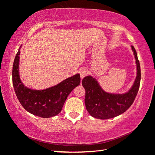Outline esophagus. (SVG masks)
I'll return each mask as SVG.
<instances>
[{
  "label": "esophagus",
  "mask_w": 155,
  "mask_h": 155,
  "mask_svg": "<svg viewBox=\"0 0 155 155\" xmlns=\"http://www.w3.org/2000/svg\"><path fill=\"white\" fill-rule=\"evenodd\" d=\"M89 73V71L87 69H86V68H85V69H83L81 71V73H80V76H81V78H83L85 77H86L88 74Z\"/></svg>",
  "instance_id": "34e87169"
}]
</instances>
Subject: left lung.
<instances>
[{
    "instance_id": "obj_1",
    "label": "left lung",
    "mask_w": 155,
    "mask_h": 155,
    "mask_svg": "<svg viewBox=\"0 0 155 155\" xmlns=\"http://www.w3.org/2000/svg\"><path fill=\"white\" fill-rule=\"evenodd\" d=\"M131 48L136 61L137 76L133 86L127 92L122 94L106 92L91 76H87L83 79L82 85L85 90V107L92 117L101 120L116 117L124 113L134 102L140 88L141 70L137 52L133 46Z\"/></svg>"
}]
</instances>
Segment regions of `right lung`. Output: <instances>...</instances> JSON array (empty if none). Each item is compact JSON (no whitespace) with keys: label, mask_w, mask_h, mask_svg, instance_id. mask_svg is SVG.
Segmentation results:
<instances>
[{"label":"right lung","mask_w":155,"mask_h":155,"mask_svg":"<svg viewBox=\"0 0 155 155\" xmlns=\"http://www.w3.org/2000/svg\"><path fill=\"white\" fill-rule=\"evenodd\" d=\"M20 49L15 57L12 70L13 85L18 101L25 110L37 116L47 118L58 115L68 95L80 85V74H75L45 90L28 88L23 85L19 75Z\"/></svg>","instance_id":"add662e5"}]
</instances>
